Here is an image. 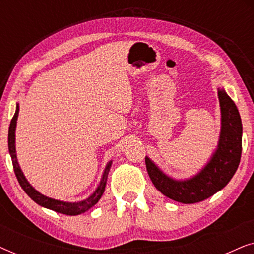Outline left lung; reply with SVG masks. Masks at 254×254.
Masks as SVG:
<instances>
[{
    "mask_svg": "<svg viewBox=\"0 0 254 254\" xmlns=\"http://www.w3.org/2000/svg\"><path fill=\"white\" fill-rule=\"evenodd\" d=\"M221 135L217 149L199 173L186 180H175L161 171L149 157L145 166L159 192L182 203H196L221 190L237 171L242 156L243 126L237 106L223 89H218Z\"/></svg>",
    "mask_w": 254,
    "mask_h": 254,
    "instance_id": "obj_1",
    "label": "left lung"
}]
</instances>
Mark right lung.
<instances>
[{"mask_svg":"<svg viewBox=\"0 0 254 254\" xmlns=\"http://www.w3.org/2000/svg\"><path fill=\"white\" fill-rule=\"evenodd\" d=\"M18 112H19V106L17 104L15 116L11 119V123H10L9 127V134H8V147H9V152L10 156H11V161L13 165V171H15V175L17 177V180H18L19 185L22 186L27 195H29L31 199H32L34 202L39 204L41 207L48 208V209L57 211V213L64 214V215H70V216H75V215H79L82 213H85L86 210H89L90 208L95 206V204L98 202L100 197H102L104 190H105L106 186V180H107V175H109L111 164H112V161L109 162V164L106 165L105 171L103 173V178L100 180L98 187L97 190L91 194L88 199L79 201V202H64V201L51 199V197H47L40 194L38 190L33 189L32 186L30 185L29 182H27L25 176L22 172V170L19 168L18 162H17V156H16V148H15V130H16V124H17V118H18Z\"/></svg>","mask_w":254,"mask_h":254,"instance_id":"obj_1","label":"right lung"}]
</instances>
